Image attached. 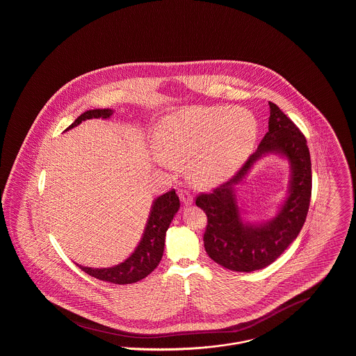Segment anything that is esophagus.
I'll use <instances>...</instances> for the list:
<instances>
[{
    "instance_id": "34e87169",
    "label": "esophagus",
    "mask_w": 356,
    "mask_h": 356,
    "mask_svg": "<svg viewBox=\"0 0 356 356\" xmlns=\"http://www.w3.org/2000/svg\"><path fill=\"white\" fill-rule=\"evenodd\" d=\"M179 197H180L181 203L186 205V207L193 204V196H192V195H191V192H189V191H186V189H181V191L179 192Z\"/></svg>"
}]
</instances>
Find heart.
<instances>
[{
	"label": "heart",
	"mask_w": 356,
	"mask_h": 356,
	"mask_svg": "<svg viewBox=\"0 0 356 356\" xmlns=\"http://www.w3.org/2000/svg\"><path fill=\"white\" fill-rule=\"evenodd\" d=\"M256 137V119L244 108L188 106L160 120L153 160L160 167L184 164L192 183L216 186L247 160Z\"/></svg>",
	"instance_id": "b5f03b06"
}]
</instances>
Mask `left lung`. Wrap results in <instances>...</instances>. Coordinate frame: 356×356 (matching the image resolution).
<instances>
[{
	"label": "left lung",
	"instance_id": "obj_1",
	"mask_svg": "<svg viewBox=\"0 0 356 356\" xmlns=\"http://www.w3.org/2000/svg\"><path fill=\"white\" fill-rule=\"evenodd\" d=\"M268 105V132L244 167L212 193L196 199V205L208 218L205 251L213 261L231 271H257L272 264L299 235L309 207L312 175L305 137L276 104ZM267 155L288 161V195L271 220L248 221L238 205L236 189L254 164Z\"/></svg>",
	"mask_w": 356,
	"mask_h": 356
}]
</instances>
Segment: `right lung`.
Segmentation results:
<instances>
[{"label":"right lung","mask_w":356,"mask_h":356,"mask_svg":"<svg viewBox=\"0 0 356 356\" xmlns=\"http://www.w3.org/2000/svg\"><path fill=\"white\" fill-rule=\"evenodd\" d=\"M113 113L115 111L109 108L89 109L83 115H80L67 131L80 125L86 120L111 119ZM179 208L180 200L173 189L156 197L152 202L148 220L145 222V228L141 238L136 245L135 251L124 261L106 268H92L80 264L77 266L92 277L113 284H132L147 277L159 266L163 257L165 234Z\"/></svg>","instance_id":"obj_1"}]
</instances>
